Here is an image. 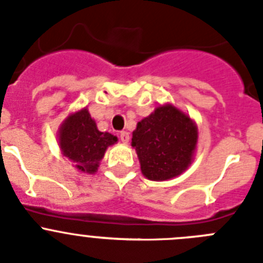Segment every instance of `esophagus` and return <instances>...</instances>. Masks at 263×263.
Returning a JSON list of instances; mask_svg holds the SVG:
<instances>
[{
    "label": "esophagus",
    "instance_id": "obj_1",
    "mask_svg": "<svg viewBox=\"0 0 263 263\" xmlns=\"http://www.w3.org/2000/svg\"><path fill=\"white\" fill-rule=\"evenodd\" d=\"M120 139L124 143H127V142H129V139H130L129 133H127V132H121V133H120Z\"/></svg>",
    "mask_w": 263,
    "mask_h": 263
}]
</instances>
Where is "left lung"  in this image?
<instances>
[{
  "mask_svg": "<svg viewBox=\"0 0 263 263\" xmlns=\"http://www.w3.org/2000/svg\"><path fill=\"white\" fill-rule=\"evenodd\" d=\"M197 126L171 104L159 105L137 124L132 146L148 180L163 182L184 173L194 159Z\"/></svg>",
  "mask_w": 263,
  "mask_h": 263,
  "instance_id": "1",
  "label": "left lung"
}]
</instances>
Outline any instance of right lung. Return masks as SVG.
Wrapping results in <instances>:
<instances>
[{"label": "right lung", "instance_id": "right-lung-1", "mask_svg": "<svg viewBox=\"0 0 263 263\" xmlns=\"http://www.w3.org/2000/svg\"><path fill=\"white\" fill-rule=\"evenodd\" d=\"M58 136L62 154L73 162L81 173L87 174L96 173L106 148L117 142V137L97 129L87 108L63 121Z\"/></svg>", "mask_w": 263, "mask_h": 263}]
</instances>
